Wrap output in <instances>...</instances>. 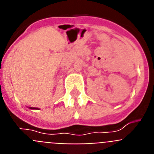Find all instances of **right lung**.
I'll return each mask as SVG.
<instances>
[{"label": "right lung", "mask_w": 154, "mask_h": 154, "mask_svg": "<svg viewBox=\"0 0 154 154\" xmlns=\"http://www.w3.org/2000/svg\"><path fill=\"white\" fill-rule=\"evenodd\" d=\"M29 109H39L38 108H35V107H29Z\"/></svg>", "instance_id": "right-lung-1"}]
</instances>
